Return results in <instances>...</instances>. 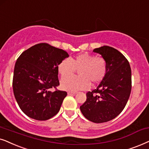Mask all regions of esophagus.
<instances>
[{
	"label": "esophagus",
	"mask_w": 149,
	"mask_h": 149,
	"mask_svg": "<svg viewBox=\"0 0 149 149\" xmlns=\"http://www.w3.org/2000/svg\"><path fill=\"white\" fill-rule=\"evenodd\" d=\"M77 93V92H71V91H69V92L67 93V94L69 95H76Z\"/></svg>",
	"instance_id": "esophagus-1"
}]
</instances>
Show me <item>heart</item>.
Listing matches in <instances>:
<instances>
[{
    "mask_svg": "<svg viewBox=\"0 0 149 149\" xmlns=\"http://www.w3.org/2000/svg\"><path fill=\"white\" fill-rule=\"evenodd\" d=\"M76 69H79V76L69 77ZM57 69L63 78L61 82L62 89L76 92L88 88L91 82L93 84L100 82L106 76L107 64L106 60L102 57L83 53L70 59H63L58 65Z\"/></svg>",
    "mask_w": 149,
    "mask_h": 149,
    "instance_id": "1",
    "label": "heart"
}]
</instances>
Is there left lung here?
I'll list each match as a JSON object with an SVG mask.
<instances>
[{
    "mask_svg": "<svg viewBox=\"0 0 149 149\" xmlns=\"http://www.w3.org/2000/svg\"><path fill=\"white\" fill-rule=\"evenodd\" d=\"M93 52L106 60L107 71L97 88L86 93L80 108L85 118L101 123L116 118L125 107L132 90V71L127 58L114 47L104 45Z\"/></svg>",
    "mask_w": 149,
    "mask_h": 149,
    "instance_id": "left-lung-1",
    "label": "left lung"
}]
</instances>
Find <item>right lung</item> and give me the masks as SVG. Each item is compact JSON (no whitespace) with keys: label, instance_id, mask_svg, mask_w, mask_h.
I'll return each mask as SVG.
<instances>
[{"label":"right lung","instance_id":"right-lung-1","mask_svg":"<svg viewBox=\"0 0 149 149\" xmlns=\"http://www.w3.org/2000/svg\"><path fill=\"white\" fill-rule=\"evenodd\" d=\"M68 57L63 49L41 43L23 52L17 59L13 93L19 107L29 117L45 120L60 110L67 93L51 89L59 85L58 65Z\"/></svg>","mask_w":149,"mask_h":149}]
</instances>
